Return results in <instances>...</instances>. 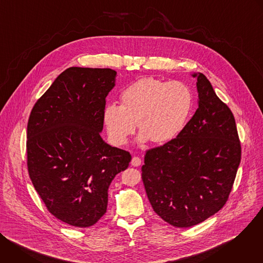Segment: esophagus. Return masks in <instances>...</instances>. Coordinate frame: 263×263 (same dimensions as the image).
Masks as SVG:
<instances>
[{"label": "esophagus", "instance_id": "34e87169", "mask_svg": "<svg viewBox=\"0 0 263 263\" xmlns=\"http://www.w3.org/2000/svg\"><path fill=\"white\" fill-rule=\"evenodd\" d=\"M131 164H132L133 166H139V165L141 164V159H140L139 157L134 156V157L132 158V160H131Z\"/></svg>", "mask_w": 263, "mask_h": 263}]
</instances>
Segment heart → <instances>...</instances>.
I'll return each instance as SVG.
<instances>
[{"label": "heart", "mask_w": 263, "mask_h": 263, "mask_svg": "<svg viewBox=\"0 0 263 263\" xmlns=\"http://www.w3.org/2000/svg\"><path fill=\"white\" fill-rule=\"evenodd\" d=\"M121 105L109 103L103 110V121L110 139L123 145L140 130V143L149 139L162 144L175 139L189 122L195 105L193 89L181 81H162L146 77L123 89Z\"/></svg>", "instance_id": "b5f03b06"}]
</instances>
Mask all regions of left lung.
<instances>
[{"label":"left lung","mask_w":263,"mask_h":263,"mask_svg":"<svg viewBox=\"0 0 263 263\" xmlns=\"http://www.w3.org/2000/svg\"><path fill=\"white\" fill-rule=\"evenodd\" d=\"M198 109L183 131L147 149L141 177L154 211L178 228H190L226 204L241 158L235 119L202 72Z\"/></svg>","instance_id":"8db88e82"}]
</instances>
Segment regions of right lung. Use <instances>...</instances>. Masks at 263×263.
<instances>
[{
    "instance_id": "right-lung-1",
    "label": "right lung",
    "mask_w": 263,
    "mask_h": 263,
    "mask_svg": "<svg viewBox=\"0 0 263 263\" xmlns=\"http://www.w3.org/2000/svg\"><path fill=\"white\" fill-rule=\"evenodd\" d=\"M111 68L72 66L52 83L31 111L27 164L48 210L86 228L106 212L108 189L131 155L101 137L106 97L116 85Z\"/></svg>"
}]
</instances>
